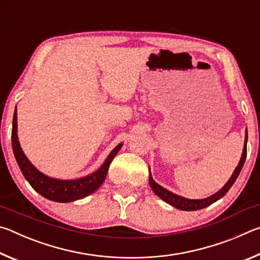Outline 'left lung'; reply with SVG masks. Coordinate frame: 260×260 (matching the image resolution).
<instances>
[{"label": "left lung", "instance_id": "obj_1", "mask_svg": "<svg viewBox=\"0 0 260 260\" xmlns=\"http://www.w3.org/2000/svg\"><path fill=\"white\" fill-rule=\"evenodd\" d=\"M246 142H248V131H245V141H244L243 152H242V157L240 159V162H239V165L236 166L234 173L232 174V177L230 178V180H228L225 186L220 189L219 191L213 193L212 196L208 197V199L189 200V199H184V197H182V196H179V195H177V193L171 192L170 190H167V189L162 188L160 184H158L157 182L153 181L151 173H150V175H149V183H150V187L153 190V192H155L158 197H160V199L164 202H166V203H169L170 205H172V206H174V208H177L179 210L196 211V210L204 209V208H206V206L211 205L212 203H214V202H217L218 200L221 199V197L225 196L227 191L231 189V187L234 184L235 180L237 179V177H239V174L241 172L242 167H243V165H244V161L246 158ZM149 172H150V171H149Z\"/></svg>", "mask_w": 260, "mask_h": 260}]
</instances>
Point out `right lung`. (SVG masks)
<instances>
[{"instance_id": "add662e5", "label": "right lung", "mask_w": 260, "mask_h": 260, "mask_svg": "<svg viewBox=\"0 0 260 260\" xmlns=\"http://www.w3.org/2000/svg\"><path fill=\"white\" fill-rule=\"evenodd\" d=\"M11 142L17 164H18L21 173H23L30 186L33 187L34 190L38 191L43 197H46V199L54 202H59V203H69V202L80 200L98 190L102 186L105 177H107L109 166L111 164L112 159L122 147L121 143L118 144L110 152L103 165L98 171H95L94 173L77 180H59L47 177L46 174L41 173L28 160L24 151L21 150L18 135H17V109L15 110L14 120H12Z\"/></svg>"}]
</instances>
